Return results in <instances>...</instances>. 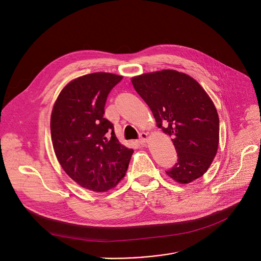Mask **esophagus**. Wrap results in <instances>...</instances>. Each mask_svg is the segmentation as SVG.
<instances>
[{"instance_id": "1", "label": "esophagus", "mask_w": 261, "mask_h": 261, "mask_svg": "<svg viewBox=\"0 0 261 261\" xmlns=\"http://www.w3.org/2000/svg\"><path fill=\"white\" fill-rule=\"evenodd\" d=\"M148 141V134L146 133V132H142L141 134H140V139L138 140V142L140 143V144H144V143H146Z\"/></svg>"}]
</instances>
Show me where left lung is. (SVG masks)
<instances>
[{
    "label": "left lung",
    "instance_id": "1",
    "mask_svg": "<svg viewBox=\"0 0 261 261\" xmlns=\"http://www.w3.org/2000/svg\"><path fill=\"white\" fill-rule=\"evenodd\" d=\"M132 85L158 127L172 138L177 162L167 175L181 184L202 176L219 145V116L207 93L194 78L173 70L136 76Z\"/></svg>",
    "mask_w": 261,
    "mask_h": 261
}]
</instances>
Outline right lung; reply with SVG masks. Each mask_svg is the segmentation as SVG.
I'll return each instance as SVG.
<instances>
[{"instance_id":"right-lung-1","label":"right lung","mask_w":261,"mask_h":261,"mask_svg":"<svg viewBox=\"0 0 261 261\" xmlns=\"http://www.w3.org/2000/svg\"><path fill=\"white\" fill-rule=\"evenodd\" d=\"M122 79L93 73L74 79L60 92L50 116L55 153L80 186L102 193L125 176L133 149L119 144L111 121L103 118L111 90Z\"/></svg>"}]
</instances>
